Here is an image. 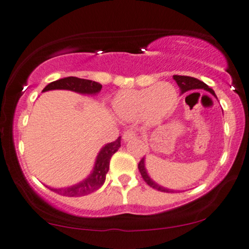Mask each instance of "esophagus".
I'll return each mask as SVG.
<instances>
[{
  "label": "esophagus",
  "instance_id": "esophagus-1",
  "mask_svg": "<svg viewBox=\"0 0 249 249\" xmlns=\"http://www.w3.org/2000/svg\"><path fill=\"white\" fill-rule=\"evenodd\" d=\"M137 138V132L134 130H127L124 132V134H123V139H124V141H130L132 139H135Z\"/></svg>",
  "mask_w": 249,
  "mask_h": 249
}]
</instances>
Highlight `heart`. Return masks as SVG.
Here are the masks:
<instances>
[{"label": "heart", "instance_id": "heart-1", "mask_svg": "<svg viewBox=\"0 0 249 249\" xmlns=\"http://www.w3.org/2000/svg\"><path fill=\"white\" fill-rule=\"evenodd\" d=\"M178 101L175 89L168 83H158L142 90L121 91L115 97L114 109L123 119L144 116L150 123L163 119L173 110Z\"/></svg>", "mask_w": 249, "mask_h": 249}]
</instances>
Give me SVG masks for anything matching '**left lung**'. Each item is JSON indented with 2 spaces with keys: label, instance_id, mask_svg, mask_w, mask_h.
I'll return each instance as SVG.
<instances>
[{
  "label": "left lung",
  "instance_id": "obj_1",
  "mask_svg": "<svg viewBox=\"0 0 249 249\" xmlns=\"http://www.w3.org/2000/svg\"><path fill=\"white\" fill-rule=\"evenodd\" d=\"M173 78L175 79V82L178 83V88H180V90H181V93H185V92L191 91V90H199V89H203V90H206L210 92V93L213 94L214 97H216L214 93V91L212 90L210 86H208L207 84H205L204 82L199 81V79H197L195 77H190V76H181V75H174ZM138 167L142 175V178H143V180L145 181V183H147L148 185H150L151 188H154V189H156V190L161 191V192H174V190L160 187V185L156 183L155 181L151 180L150 177H149L147 173V170H145L144 157L141 159L140 163H139V165H138Z\"/></svg>",
  "mask_w": 249,
  "mask_h": 249
}]
</instances>
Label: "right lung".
<instances>
[{
  "mask_svg": "<svg viewBox=\"0 0 249 249\" xmlns=\"http://www.w3.org/2000/svg\"><path fill=\"white\" fill-rule=\"evenodd\" d=\"M101 89L102 85L97 82L71 76V77H65L50 83V84H48L43 89V92L50 90H69L82 94H97L101 91ZM119 147H121V137L116 141L106 144L97 156L92 173L85 180L79 182V183L71 185V187L58 189L50 188L48 185L46 187L50 190L54 191L55 194H59L61 196L66 197H82L92 194V192L98 190L105 183L106 174L108 173L110 159L112 155L118 150Z\"/></svg>",
  "mask_w": 249,
  "mask_h": 249,
  "instance_id": "add662e5",
  "label": "right lung"
}]
</instances>
